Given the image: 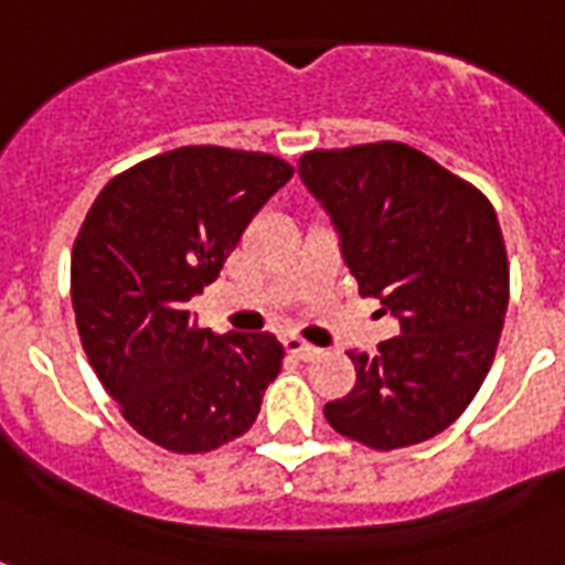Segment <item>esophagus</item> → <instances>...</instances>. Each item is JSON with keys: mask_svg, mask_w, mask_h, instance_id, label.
I'll return each instance as SVG.
<instances>
[{"mask_svg": "<svg viewBox=\"0 0 565 565\" xmlns=\"http://www.w3.org/2000/svg\"><path fill=\"white\" fill-rule=\"evenodd\" d=\"M284 349H287V354H292V358H299V361H313L319 354L317 345L305 343L301 337H284Z\"/></svg>", "mask_w": 565, "mask_h": 565, "instance_id": "esophagus-1", "label": "esophagus"}]
</instances>
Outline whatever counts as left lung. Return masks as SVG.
<instances>
[{
    "label": "left lung",
    "instance_id": "obj_1",
    "mask_svg": "<svg viewBox=\"0 0 565 565\" xmlns=\"http://www.w3.org/2000/svg\"><path fill=\"white\" fill-rule=\"evenodd\" d=\"M299 175L331 216L361 296L398 322L375 354L349 352L358 384L326 404L328 425L377 451L437 437L481 390L508 313L490 199L404 143L308 152Z\"/></svg>",
    "mask_w": 565,
    "mask_h": 565
}]
</instances>
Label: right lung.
<instances>
[{"mask_svg": "<svg viewBox=\"0 0 565 565\" xmlns=\"http://www.w3.org/2000/svg\"><path fill=\"white\" fill-rule=\"evenodd\" d=\"M290 179L273 154L181 146L110 179L75 237L87 361L128 425L167 451L199 455L246 434L281 372L275 334H213L190 301Z\"/></svg>", "mask_w": 565, "mask_h": 565, "instance_id": "1", "label": "right lung"}]
</instances>
